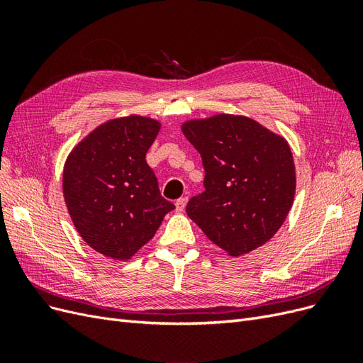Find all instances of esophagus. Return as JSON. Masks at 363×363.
<instances>
[{
  "instance_id": "34e87169",
  "label": "esophagus",
  "mask_w": 363,
  "mask_h": 363,
  "mask_svg": "<svg viewBox=\"0 0 363 363\" xmlns=\"http://www.w3.org/2000/svg\"><path fill=\"white\" fill-rule=\"evenodd\" d=\"M186 201H188V199H179L177 201H175V211L183 212L184 211V206H186Z\"/></svg>"
}]
</instances>
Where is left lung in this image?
<instances>
[{
    "label": "left lung",
    "instance_id": "obj_1",
    "mask_svg": "<svg viewBox=\"0 0 363 363\" xmlns=\"http://www.w3.org/2000/svg\"><path fill=\"white\" fill-rule=\"evenodd\" d=\"M200 152L204 192L186 212L230 256L256 250L277 233L295 194L288 142L245 116L216 115L183 124Z\"/></svg>",
    "mask_w": 363,
    "mask_h": 363
}]
</instances>
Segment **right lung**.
<instances>
[{
  "label": "right lung",
  "instance_id": "right-lung-1",
  "mask_svg": "<svg viewBox=\"0 0 363 363\" xmlns=\"http://www.w3.org/2000/svg\"><path fill=\"white\" fill-rule=\"evenodd\" d=\"M159 130L150 118L112 119L87 135L65 163L63 195L72 223L106 257L130 259L175 208L160 195L145 159Z\"/></svg>",
  "mask_w": 363,
  "mask_h": 363
}]
</instances>
